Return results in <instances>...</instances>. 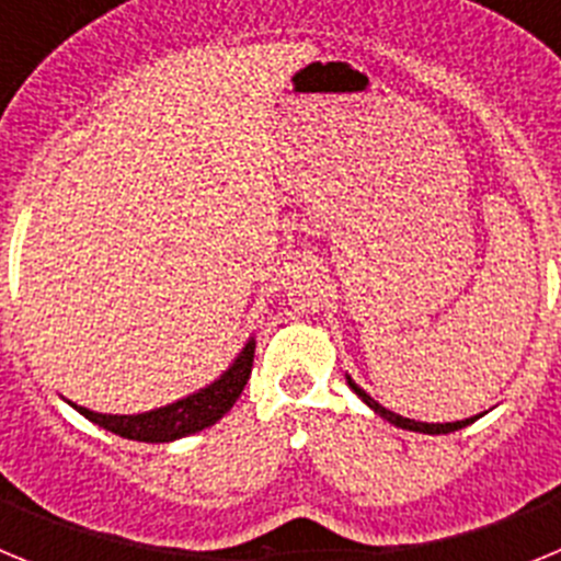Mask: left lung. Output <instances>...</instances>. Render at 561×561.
I'll return each instance as SVG.
<instances>
[{"label":"left lung","instance_id":"8db88e82","mask_svg":"<svg viewBox=\"0 0 561 561\" xmlns=\"http://www.w3.org/2000/svg\"><path fill=\"white\" fill-rule=\"evenodd\" d=\"M345 381H348V388L354 390V393L359 396V399L365 401V404H368V408L374 410L376 415H381V419H385V421H390V424H393V427H399V430H410V433H424V435H447V433H455V430H463V427H469V424H472V421H478L480 415H483V413H478V415H472V419H463V421H444V424H427V421L404 419V415L393 413V410H388V408H385V404H379V401H376L374 396H370V393H365V390H362L359 385H356V381L351 379L348 374H345Z\"/></svg>","mask_w":561,"mask_h":561}]
</instances>
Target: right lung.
<instances>
[{
	"mask_svg": "<svg viewBox=\"0 0 561 561\" xmlns=\"http://www.w3.org/2000/svg\"><path fill=\"white\" fill-rule=\"evenodd\" d=\"M252 356H255V336L244 342V348L238 351L236 359L227 365V370H221L210 385L171 401L165 408L146 410V413L114 415L95 413V410L81 408L76 401H67V404L76 408L83 419L108 430V433L121 435V438L146 440V444H171V440H180L185 435H196L205 427H213L216 421L230 413V408L236 404L252 374Z\"/></svg>",
	"mask_w": 561,
	"mask_h": 561,
	"instance_id": "right-lung-1",
	"label": "right lung"
}]
</instances>
